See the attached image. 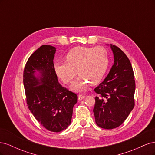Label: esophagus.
<instances>
[{"mask_svg":"<svg viewBox=\"0 0 155 155\" xmlns=\"http://www.w3.org/2000/svg\"><path fill=\"white\" fill-rule=\"evenodd\" d=\"M85 97V96H83V95H82V94H79V96H78V100L79 101H81V100H82L83 99H84V98Z\"/></svg>","mask_w":155,"mask_h":155,"instance_id":"obj_1","label":"esophagus"}]
</instances>
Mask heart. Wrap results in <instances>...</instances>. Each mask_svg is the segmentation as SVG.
Segmentation results:
<instances>
[{"mask_svg":"<svg viewBox=\"0 0 155 155\" xmlns=\"http://www.w3.org/2000/svg\"><path fill=\"white\" fill-rule=\"evenodd\" d=\"M66 61L55 64L58 76L65 83H71L77 70L79 76L71 88L74 91L83 92L87 89L89 82L96 84L103 78L109 67V58L104 48L77 46L67 53Z\"/></svg>","mask_w":155,"mask_h":155,"instance_id":"heart-1","label":"heart"}]
</instances>
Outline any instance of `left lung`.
<instances>
[{"instance_id": "1", "label": "left lung", "mask_w": 155, "mask_h": 155, "mask_svg": "<svg viewBox=\"0 0 155 155\" xmlns=\"http://www.w3.org/2000/svg\"><path fill=\"white\" fill-rule=\"evenodd\" d=\"M114 64L104 81L94 88L93 112L96 124L112 129L124 123L134 107L135 80L129 58L118 46L110 45Z\"/></svg>"}]
</instances>
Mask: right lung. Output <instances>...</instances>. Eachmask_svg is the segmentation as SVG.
<instances>
[{
  "instance_id": "add662e5",
  "label": "right lung",
  "mask_w": 155,
  "mask_h": 155,
  "mask_svg": "<svg viewBox=\"0 0 155 155\" xmlns=\"http://www.w3.org/2000/svg\"><path fill=\"white\" fill-rule=\"evenodd\" d=\"M55 50L50 45L35 50L25 65L23 83L27 105L35 118L45 129L58 133L71 123L78 96L58 82L53 61ZM35 70L41 74L39 78L34 76Z\"/></svg>"
}]
</instances>
